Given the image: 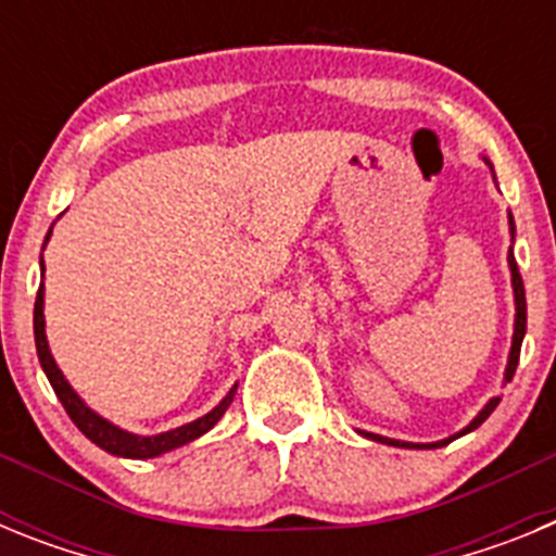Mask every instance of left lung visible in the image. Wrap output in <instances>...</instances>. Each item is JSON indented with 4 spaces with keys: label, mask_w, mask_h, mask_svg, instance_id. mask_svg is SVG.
<instances>
[{
    "label": "left lung",
    "mask_w": 556,
    "mask_h": 556,
    "mask_svg": "<svg viewBox=\"0 0 556 556\" xmlns=\"http://www.w3.org/2000/svg\"><path fill=\"white\" fill-rule=\"evenodd\" d=\"M488 161V159H484ZM488 166L493 169V164L488 161ZM495 178V175H493ZM509 230H513L515 236V223L513 217H509ZM507 262H509V273H513V292H515V333H513V348H509V358H507V370H504V384L507 381H513L515 376V367H518V358H520V342H523V333H527V292H523V278H520L518 273V264H515V255H513V248H509V255H507ZM501 397H490L488 406L479 412V415L470 420L465 429L459 431V434L448 437V440H440V443H404V440H390V437H381V434H372V431H362L365 437H370V440H376V443H387V445H395V448H443V445H448L451 440H456V437L462 434H468V431L479 429L484 420H488L490 415H493V409L498 406Z\"/></svg>",
    "instance_id": "obj_1"
}]
</instances>
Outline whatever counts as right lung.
<instances>
[{"mask_svg": "<svg viewBox=\"0 0 556 556\" xmlns=\"http://www.w3.org/2000/svg\"><path fill=\"white\" fill-rule=\"evenodd\" d=\"M49 233H52V228H49ZM49 233H47V242H49ZM33 328H36L38 362H41L43 372H47L49 384H52L55 395L61 397L66 415L72 417V424H75L77 429L91 440V443L100 445L102 451H108V454L113 456H127V459H152V456H161L172 448H180V445L191 443V440H198V437H203L205 431L214 429L236 395V384H233L228 395H225L223 401L208 412V415L198 417V420H191V424L180 426V429H172V431H164V434H152V437L130 434V431L119 429V426H113L111 420L97 415L94 409H88V406L83 404V397L77 395V392L72 390V384L63 378L61 367L55 365V358H52V353H49L47 333H43V283L38 287L36 312H33Z\"/></svg>", "mask_w": 556, "mask_h": 556, "instance_id": "1", "label": "right lung"}]
</instances>
